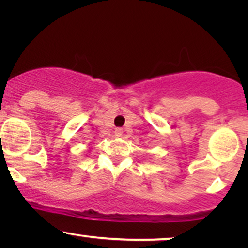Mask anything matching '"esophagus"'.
Listing matches in <instances>:
<instances>
[{"label": "esophagus", "mask_w": 248, "mask_h": 248, "mask_svg": "<svg viewBox=\"0 0 248 248\" xmlns=\"http://www.w3.org/2000/svg\"><path fill=\"white\" fill-rule=\"evenodd\" d=\"M123 135H124L123 129H121V128H116V129H114V136L118 137V138H119V137H123Z\"/></svg>", "instance_id": "34e87169"}]
</instances>
